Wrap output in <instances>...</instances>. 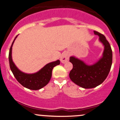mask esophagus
Masks as SVG:
<instances>
[{"label":"esophagus","instance_id":"obj_1","mask_svg":"<svg viewBox=\"0 0 120 120\" xmlns=\"http://www.w3.org/2000/svg\"><path fill=\"white\" fill-rule=\"evenodd\" d=\"M69 55L68 54V52H63V53L62 54L61 57H60V61H61L62 63H66L67 62H68V60H69Z\"/></svg>","mask_w":120,"mask_h":120}]
</instances>
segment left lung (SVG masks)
I'll return each mask as SVG.
<instances>
[{"label":"left lung","mask_w":120,"mask_h":120,"mask_svg":"<svg viewBox=\"0 0 120 120\" xmlns=\"http://www.w3.org/2000/svg\"><path fill=\"white\" fill-rule=\"evenodd\" d=\"M99 36V40L104 45L103 56L92 66H88L83 61L71 57L69 62L73 64V69L69 73L71 80L79 86L85 89L93 88L103 83L109 73L112 62V52L109 42L105 36L94 31Z\"/></svg>","instance_id":"1"}]
</instances>
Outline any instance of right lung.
I'll return each mask as SVG.
<instances>
[{"mask_svg":"<svg viewBox=\"0 0 120 120\" xmlns=\"http://www.w3.org/2000/svg\"><path fill=\"white\" fill-rule=\"evenodd\" d=\"M16 37L17 36L12 42L9 50V60L11 71L19 83L21 84L23 86L31 90H39L46 86L49 83L52 77L53 68L60 64V60L47 64L36 73L31 74L24 73L19 70L15 66L11 58L12 46Z\"/></svg>","mask_w":120,"mask_h":120,"instance_id":"obj_1","label":"right lung"}]
</instances>
